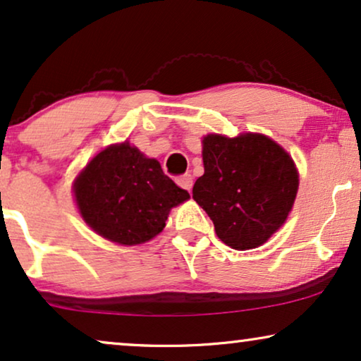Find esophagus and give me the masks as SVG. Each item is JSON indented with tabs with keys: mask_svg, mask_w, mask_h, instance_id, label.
<instances>
[{
	"mask_svg": "<svg viewBox=\"0 0 361 361\" xmlns=\"http://www.w3.org/2000/svg\"><path fill=\"white\" fill-rule=\"evenodd\" d=\"M177 184H179V187H182V189L190 192L192 185H194V179H192L190 174H184V176H180L179 179H177Z\"/></svg>",
	"mask_w": 361,
	"mask_h": 361,
	"instance_id": "obj_1",
	"label": "esophagus"
}]
</instances>
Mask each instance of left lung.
<instances>
[{
    "mask_svg": "<svg viewBox=\"0 0 361 361\" xmlns=\"http://www.w3.org/2000/svg\"><path fill=\"white\" fill-rule=\"evenodd\" d=\"M202 146L205 172L192 197L214 221L216 236L240 251L266 243L283 226L298 195L293 157L258 133L207 135Z\"/></svg>",
    "mask_w": 361,
    "mask_h": 361,
    "instance_id": "left-lung-1",
    "label": "left lung"
}]
</instances>
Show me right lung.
Masks as SVG:
<instances>
[{"instance_id":"add662e5","label":"right lung","mask_w":361,"mask_h":361,"mask_svg":"<svg viewBox=\"0 0 361 361\" xmlns=\"http://www.w3.org/2000/svg\"><path fill=\"white\" fill-rule=\"evenodd\" d=\"M82 219L113 243L133 246L154 238L172 207L190 199L161 169L125 141L98 152L73 182Z\"/></svg>"}]
</instances>
